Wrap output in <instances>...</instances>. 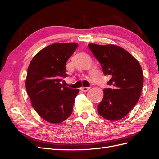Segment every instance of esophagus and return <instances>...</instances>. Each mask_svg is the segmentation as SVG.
<instances>
[{"label": "esophagus", "instance_id": "1", "mask_svg": "<svg viewBox=\"0 0 159 159\" xmlns=\"http://www.w3.org/2000/svg\"><path fill=\"white\" fill-rule=\"evenodd\" d=\"M90 89V87H82L81 88H80V90L82 91V92H87V91H88L89 89Z\"/></svg>", "mask_w": 159, "mask_h": 159}]
</instances>
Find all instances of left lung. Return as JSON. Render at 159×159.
<instances>
[{"instance_id":"8db88e82","label":"left lung","mask_w":159,"mask_h":159,"mask_svg":"<svg viewBox=\"0 0 159 159\" xmlns=\"http://www.w3.org/2000/svg\"><path fill=\"white\" fill-rule=\"evenodd\" d=\"M88 46L104 74L111 78L108 82L110 87L103 90L98 112L107 120H119L130 112L139 99L143 85L142 69L138 61L120 46L95 43Z\"/></svg>"}]
</instances>
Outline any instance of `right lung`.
<instances>
[{
    "label": "right lung",
    "mask_w": 159,
    "mask_h": 159,
    "mask_svg": "<svg viewBox=\"0 0 159 159\" xmlns=\"http://www.w3.org/2000/svg\"><path fill=\"white\" fill-rule=\"evenodd\" d=\"M77 46V43H52L37 53L29 66L26 92L36 112L49 123H61L72 113L79 89L61 82L67 76V61Z\"/></svg>",
    "instance_id": "obj_1"
}]
</instances>
